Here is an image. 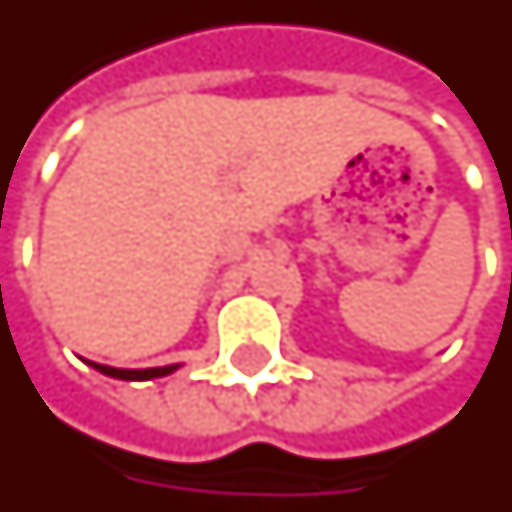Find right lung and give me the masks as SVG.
<instances>
[{
	"label": "right lung",
	"mask_w": 512,
	"mask_h": 512,
	"mask_svg": "<svg viewBox=\"0 0 512 512\" xmlns=\"http://www.w3.org/2000/svg\"><path fill=\"white\" fill-rule=\"evenodd\" d=\"M92 368H98L100 374L114 376V379H125V382H144V379H158V376H169L171 371H177V365H163V368H144V371H125V368H111V365L89 363Z\"/></svg>",
	"instance_id": "add662e5"
}]
</instances>
